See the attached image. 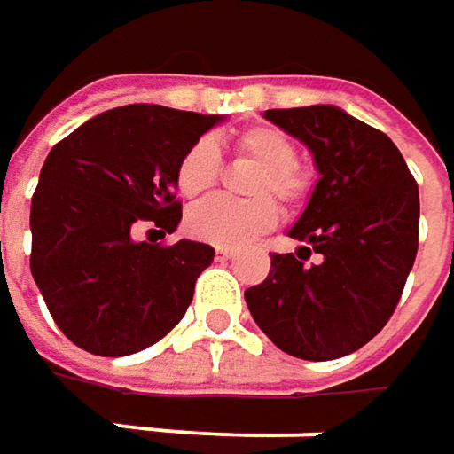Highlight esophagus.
<instances>
[{
	"mask_svg": "<svg viewBox=\"0 0 454 454\" xmlns=\"http://www.w3.org/2000/svg\"><path fill=\"white\" fill-rule=\"evenodd\" d=\"M235 254L237 253L232 247H217V260H232Z\"/></svg>",
	"mask_w": 454,
	"mask_h": 454,
	"instance_id": "34e87169",
	"label": "esophagus"
}]
</instances>
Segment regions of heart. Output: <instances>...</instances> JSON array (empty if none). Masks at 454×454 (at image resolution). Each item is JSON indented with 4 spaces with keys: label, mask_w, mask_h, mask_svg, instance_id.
I'll list each match as a JSON object with an SVG mask.
<instances>
[{
    "label": "heart",
    "mask_w": 454,
    "mask_h": 454,
    "mask_svg": "<svg viewBox=\"0 0 454 454\" xmlns=\"http://www.w3.org/2000/svg\"><path fill=\"white\" fill-rule=\"evenodd\" d=\"M232 151L237 159L257 164V171L247 182L250 200H219L200 204L189 212V232L219 247H237L250 237L270 230L278 222V207L288 215H298L313 194V171L301 164L295 156V144L288 133L275 126H247L232 136ZM222 176V156L209 138L194 141L184 151L174 182L184 200H204L215 192Z\"/></svg>",
    "instance_id": "heart-1"
}]
</instances>
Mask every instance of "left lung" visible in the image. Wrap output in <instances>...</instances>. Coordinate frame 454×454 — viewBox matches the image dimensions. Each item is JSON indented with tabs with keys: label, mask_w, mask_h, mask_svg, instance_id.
<instances>
[{
	"label": "left lung",
	"mask_w": 454,
	"mask_h": 454,
	"mask_svg": "<svg viewBox=\"0 0 454 454\" xmlns=\"http://www.w3.org/2000/svg\"><path fill=\"white\" fill-rule=\"evenodd\" d=\"M265 118L313 151L321 179L268 278L245 290L254 323L290 356L354 354L387 325L419 247V189L394 141L333 106ZM310 254L319 260L308 263Z\"/></svg>",
	"instance_id": "8db88e82"
}]
</instances>
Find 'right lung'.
<instances>
[{
    "label": "right lung",
    "mask_w": 454,
    "mask_h": 454,
    "mask_svg": "<svg viewBox=\"0 0 454 454\" xmlns=\"http://www.w3.org/2000/svg\"><path fill=\"white\" fill-rule=\"evenodd\" d=\"M217 115L133 103L58 141L32 194L29 270L52 321L96 356H129L182 321L215 247L141 243L182 219L174 174Z\"/></svg>",
    "instance_id": "right-lung-1"
}]
</instances>
